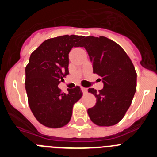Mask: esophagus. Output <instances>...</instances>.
<instances>
[{"mask_svg":"<svg viewBox=\"0 0 157 157\" xmlns=\"http://www.w3.org/2000/svg\"><path fill=\"white\" fill-rule=\"evenodd\" d=\"M81 90L82 91L83 94H86L87 92V89L86 88H84V87H81Z\"/></svg>","mask_w":157,"mask_h":157,"instance_id":"34e87169","label":"esophagus"}]
</instances>
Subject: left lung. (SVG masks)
I'll use <instances>...</instances> for the list:
<instances>
[{
	"mask_svg": "<svg viewBox=\"0 0 157 157\" xmlns=\"http://www.w3.org/2000/svg\"><path fill=\"white\" fill-rule=\"evenodd\" d=\"M81 47L87 51L94 73L101 77L104 88L99 92L90 88L97 103L88 109L91 121L100 127L118 123L130 108L137 87L134 64L120 45L108 37L88 36Z\"/></svg>",
	"mask_w": 157,
	"mask_h": 157,
	"instance_id": "8db88e82",
	"label": "left lung"
}]
</instances>
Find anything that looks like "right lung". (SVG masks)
I'll list each match as a JSON object with an SVG mask.
<instances>
[{"label": "right lung", "instance_id": "add662e5", "mask_svg": "<svg viewBox=\"0 0 157 157\" xmlns=\"http://www.w3.org/2000/svg\"><path fill=\"white\" fill-rule=\"evenodd\" d=\"M82 37L63 35L47 39L30 55L25 70V88L32 113L45 127L67 125L73 105L82 96L79 86L68 90L67 94L58 87L69 74V52L73 47L81 45Z\"/></svg>", "mask_w": 157, "mask_h": 157}]
</instances>
